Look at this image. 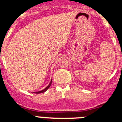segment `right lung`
<instances>
[{
    "label": "right lung",
    "instance_id": "1",
    "mask_svg": "<svg viewBox=\"0 0 122 122\" xmlns=\"http://www.w3.org/2000/svg\"><path fill=\"white\" fill-rule=\"evenodd\" d=\"M51 84H52V79H51V81L50 83H49V85H48V86H47V87H46L45 89H43V90H41V91H39V92H35V93H44V92H46V90H47L48 89H49V87H50L51 85Z\"/></svg>",
    "mask_w": 122,
    "mask_h": 122
}]
</instances>
